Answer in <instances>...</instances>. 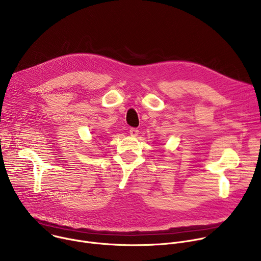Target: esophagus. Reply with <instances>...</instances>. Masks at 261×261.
I'll use <instances>...</instances> for the list:
<instances>
[{
    "label": "esophagus",
    "mask_w": 261,
    "mask_h": 261,
    "mask_svg": "<svg viewBox=\"0 0 261 261\" xmlns=\"http://www.w3.org/2000/svg\"><path fill=\"white\" fill-rule=\"evenodd\" d=\"M129 133H130V135H131V136L135 137V136H137V135H138V130H137L136 128H131V129H130V131H129Z\"/></svg>",
    "instance_id": "1"
}]
</instances>
